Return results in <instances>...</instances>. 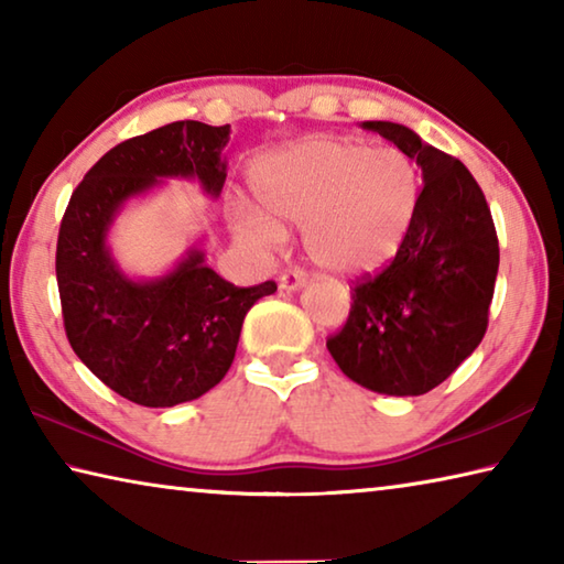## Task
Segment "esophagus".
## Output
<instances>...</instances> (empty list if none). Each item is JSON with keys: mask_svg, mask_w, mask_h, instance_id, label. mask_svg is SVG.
<instances>
[{"mask_svg": "<svg viewBox=\"0 0 564 564\" xmlns=\"http://www.w3.org/2000/svg\"><path fill=\"white\" fill-rule=\"evenodd\" d=\"M303 283H305V273H303V271H299V269L283 271V273H281V279H279L281 291H285V293H293V291L303 289Z\"/></svg>", "mask_w": 564, "mask_h": 564, "instance_id": "34e87169", "label": "esophagus"}]
</instances>
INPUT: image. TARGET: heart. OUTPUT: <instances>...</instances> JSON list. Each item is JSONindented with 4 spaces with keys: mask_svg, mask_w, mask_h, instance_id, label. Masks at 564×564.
I'll return each mask as SVG.
<instances>
[{
    "mask_svg": "<svg viewBox=\"0 0 564 564\" xmlns=\"http://www.w3.org/2000/svg\"><path fill=\"white\" fill-rule=\"evenodd\" d=\"M254 204H236V234L256 246L283 241L301 224L303 251L336 275H368L395 259L415 224L423 176L400 149L360 139L311 137L261 156L251 169Z\"/></svg>",
    "mask_w": 564,
    "mask_h": 564,
    "instance_id": "b5f03b06",
    "label": "heart"
}]
</instances>
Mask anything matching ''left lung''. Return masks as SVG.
<instances>
[{
	"label": "left lung",
	"mask_w": 564,
	"mask_h": 564,
	"mask_svg": "<svg viewBox=\"0 0 564 564\" xmlns=\"http://www.w3.org/2000/svg\"><path fill=\"white\" fill-rule=\"evenodd\" d=\"M362 129L415 159L423 194L403 248L350 291V316L328 350L352 383L383 395H423L480 346L500 246L470 171L393 121Z\"/></svg>",
	"instance_id": "left-lung-1"
}]
</instances>
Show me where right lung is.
Wrapping results in <instances>:
<instances>
[{"mask_svg": "<svg viewBox=\"0 0 564 564\" xmlns=\"http://www.w3.org/2000/svg\"><path fill=\"white\" fill-rule=\"evenodd\" d=\"M231 127L174 121L107 151L69 198L56 241L64 330L79 360L113 393L144 408L202 398L231 368L246 313L263 295L224 281L191 246L166 273L133 279L109 248L121 208L164 186L198 181L221 196Z\"/></svg>", "mask_w": 564, "mask_h": 564, "instance_id": "add662e5", "label": "right lung"}]
</instances>
